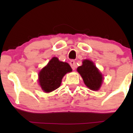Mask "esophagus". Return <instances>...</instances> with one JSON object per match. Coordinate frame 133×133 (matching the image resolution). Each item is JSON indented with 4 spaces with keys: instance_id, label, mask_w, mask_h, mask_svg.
<instances>
[{
    "instance_id": "1",
    "label": "esophagus",
    "mask_w": 133,
    "mask_h": 133,
    "mask_svg": "<svg viewBox=\"0 0 133 133\" xmlns=\"http://www.w3.org/2000/svg\"><path fill=\"white\" fill-rule=\"evenodd\" d=\"M70 65H71V67L72 69H73V70H75V68H76V66L75 61H74V60H71Z\"/></svg>"
}]
</instances>
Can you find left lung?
<instances>
[{
    "mask_svg": "<svg viewBox=\"0 0 133 133\" xmlns=\"http://www.w3.org/2000/svg\"><path fill=\"white\" fill-rule=\"evenodd\" d=\"M82 63L77 71L82 77L84 84L91 90H98L103 81L102 75L92 61L84 60Z\"/></svg>",
    "mask_w": 133,
    "mask_h": 133,
    "instance_id": "left-lung-1",
    "label": "left lung"
}]
</instances>
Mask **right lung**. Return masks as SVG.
Wrapping results in <instances>:
<instances>
[{
	"mask_svg": "<svg viewBox=\"0 0 133 133\" xmlns=\"http://www.w3.org/2000/svg\"><path fill=\"white\" fill-rule=\"evenodd\" d=\"M71 71L68 63L53 57L39 73V83L42 90L49 92L57 89L61 84L63 76Z\"/></svg>",
	"mask_w": 133,
	"mask_h": 133,
	"instance_id": "1",
	"label": "right lung"
}]
</instances>
